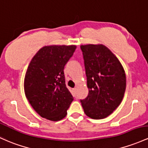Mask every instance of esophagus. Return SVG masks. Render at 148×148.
I'll return each instance as SVG.
<instances>
[{
    "mask_svg": "<svg viewBox=\"0 0 148 148\" xmlns=\"http://www.w3.org/2000/svg\"><path fill=\"white\" fill-rule=\"evenodd\" d=\"M77 88H73V89H72V94H73V96H76V94H77Z\"/></svg>",
    "mask_w": 148,
    "mask_h": 148,
    "instance_id": "obj_1",
    "label": "esophagus"
}]
</instances>
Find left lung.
<instances>
[{
  "label": "left lung",
  "mask_w": 148,
  "mask_h": 148,
  "mask_svg": "<svg viewBox=\"0 0 148 148\" xmlns=\"http://www.w3.org/2000/svg\"><path fill=\"white\" fill-rule=\"evenodd\" d=\"M88 94L80 100L85 114L93 119H105L121 103L126 77L117 57L103 45H81Z\"/></svg>",
  "instance_id": "left-lung-1"
}]
</instances>
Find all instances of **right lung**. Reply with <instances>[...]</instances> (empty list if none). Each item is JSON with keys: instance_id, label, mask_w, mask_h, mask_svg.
Here are the masks:
<instances>
[{"instance_id": "obj_1", "label": "right lung", "mask_w": 148, "mask_h": 148, "mask_svg": "<svg viewBox=\"0 0 148 148\" xmlns=\"http://www.w3.org/2000/svg\"><path fill=\"white\" fill-rule=\"evenodd\" d=\"M76 48L45 46L31 60L25 77V94L41 117L58 121L67 114L74 98L65 84L64 69Z\"/></svg>"}]
</instances>
